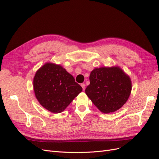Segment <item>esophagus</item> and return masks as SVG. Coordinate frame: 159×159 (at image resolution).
Wrapping results in <instances>:
<instances>
[{
	"label": "esophagus",
	"instance_id": "1",
	"mask_svg": "<svg viewBox=\"0 0 159 159\" xmlns=\"http://www.w3.org/2000/svg\"><path fill=\"white\" fill-rule=\"evenodd\" d=\"M81 87H82L83 90H85V84H81Z\"/></svg>",
	"mask_w": 159,
	"mask_h": 159
}]
</instances>
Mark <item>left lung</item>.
I'll return each mask as SVG.
<instances>
[{"mask_svg":"<svg viewBox=\"0 0 159 159\" xmlns=\"http://www.w3.org/2000/svg\"><path fill=\"white\" fill-rule=\"evenodd\" d=\"M85 93L104 113L116 111L127 102L131 92L129 76L118 66L95 68L89 75Z\"/></svg>","mask_w":159,"mask_h":159,"instance_id":"1","label":"left lung"}]
</instances>
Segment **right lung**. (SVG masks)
<instances>
[{
  "label": "right lung",
  "mask_w": 159,
  "mask_h": 159,
  "mask_svg": "<svg viewBox=\"0 0 159 159\" xmlns=\"http://www.w3.org/2000/svg\"><path fill=\"white\" fill-rule=\"evenodd\" d=\"M33 85L40 105L54 113L63 111L82 91L74 77L64 68L50 62L36 71Z\"/></svg>",
  "instance_id": "add662e5"
}]
</instances>
